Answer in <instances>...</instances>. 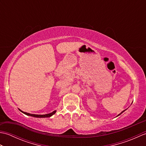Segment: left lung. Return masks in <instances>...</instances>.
Instances as JSON below:
<instances>
[{"label":"left lung","instance_id":"1","mask_svg":"<svg viewBox=\"0 0 146 146\" xmlns=\"http://www.w3.org/2000/svg\"><path fill=\"white\" fill-rule=\"evenodd\" d=\"M127 110V109H125V110H123V111H122V112H121V113H119V115H117V117H118V116H119V115H120V114H122V113H123V111H125V110Z\"/></svg>","mask_w":146,"mask_h":146}]
</instances>
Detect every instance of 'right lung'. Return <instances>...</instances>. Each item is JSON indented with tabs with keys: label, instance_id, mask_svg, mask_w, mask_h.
I'll return each instance as SVG.
<instances>
[{
	"label": "right lung",
	"instance_id": "1",
	"mask_svg": "<svg viewBox=\"0 0 146 146\" xmlns=\"http://www.w3.org/2000/svg\"><path fill=\"white\" fill-rule=\"evenodd\" d=\"M19 110L21 112H23V113L27 115L28 116H31V117H37V118H46V117H50L52 115H53L56 112V110H54L52 111L51 113H47V114H44V115H37V114H32V113H27L25 112V111H22L21 110H20L19 108Z\"/></svg>",
	"mask_w": 146,
	"mask_h": 146
}]
</instances>
